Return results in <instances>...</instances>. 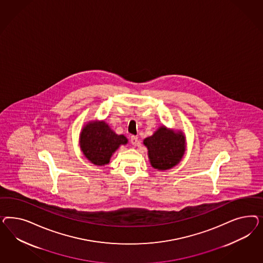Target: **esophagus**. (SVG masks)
<instances>
[{
  "label": "esophagus",
  "mask_w": 263,
  "mask_h": 263,
  "mask_svg": "<svg viewBox=\"0 0 263 263\" xmlns=\"http://www.w3.org/2000/svg\"><path fill=\"white\" fill-rule=\"evenodd\" d=\"M131 143H132L133 145H136V144L138 143V137H137V136H132V137H131Z\"/></svg>",
  "instance_id": "34e87169"
}]
</instances>
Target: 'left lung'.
I'll use <instances>...</instances> for the list:
<instances>
[{"mask_svg": "<svg viewBox=\"0 0 263 263\" xmlns=\"http://www.w3.org/2000/svg\"><path fill=\"white\" fill-rule=\"evenodd\" d=\"M147 147L152 167L161 171L175 167L183 157L186 149L185 136L181 131H174L161 126L157 131L143 140Z\"/></svg>", "mask_w": 263, "mask_h": 263, "instance_id": "1", "label": "left lung"}]
</instances>
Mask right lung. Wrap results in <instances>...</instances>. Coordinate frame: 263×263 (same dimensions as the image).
Returning <instances> with one entry per match:
<instances>
[{
	"label": "right lung",
	"instance_id": "obj_1",
	"mask_svg": "<svg viewBox=\"0 0 263 263\" xmlns=\"http://www.w3.org/2000/svg\"><path fill=\"white\" fill-rule=\"evenodd\" d=\"M127 143L125 136L116 134L105 121H89L80 134L81 151L97 166L108 164L112 153Z\"/></svg>",
	"mask_w": 263,
	"mask_h": 263
}]
</instances>
